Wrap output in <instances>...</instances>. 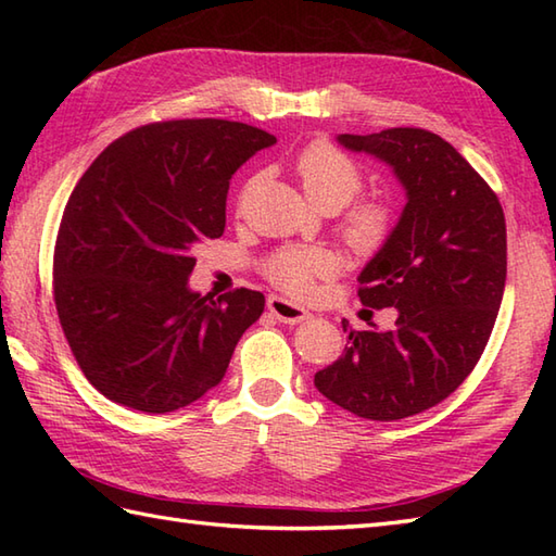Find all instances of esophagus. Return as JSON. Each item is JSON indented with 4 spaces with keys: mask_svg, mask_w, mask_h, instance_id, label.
Returning <instances> with one entry per match:
<instances>
[{
    "mask_svg": "<svg viewBox=\"0 0 556 556\" xmlns=\"http://www.w3.org/2000/svg\"><path fill=\"white\" fill-rule=\"evenodd\" d=\"M267 311L277 317L279 323H287V325H299L305 323L311 317V313L301 308V305L291 303L281 296H269L267 299Z\"/></svg>",
    "mask_w": 556,
    "mask_h": 556,
    "instance_id": "obj_1",
    "label": "esophagus"
}]
</instances>
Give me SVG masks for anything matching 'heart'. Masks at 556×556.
I'll list each match as a JSON object with an SVG mask.
<instances>
[{
	"mask_svg": "<svg viewBox=\"0 0 556 556\" xmlns=\"http://www.w3.org/2000/svg\"><path fill=\"white\" fill-rule=\"evenodd\" d=\"M293 172L299 176L303 193L323 210L349 205L365 186L363 169L329 140H313L305 146L293 157ZM392 231L394 215L380 200H363L341 219V239L349 251L363 257L380 253ZM334 269V255L313 245H285L269 253L263 263L267 281L291 296H308L315 289V281L329 277Z\"/></svg>",
	"mask_w": 556,
	"mask_h": 556,
	"instance_id": "heart-1",
	"label": "heart"
}]
</instances>
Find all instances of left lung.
Wrapping results in <instances>:
<instances>
[{"instance_id":"left-lung-1","label":"left lung","mask_w":556,"mask_h":556,"mask_svg":"<svg viewBox=\"0 0 556 556\" xmlns=\"http://www.w3.org/2000/svg\"><path fill=\"white\" fill-rule=\"evenodd\" d=\"M339 143L392 164L406 188L404 215L358 277L361 303L399 317L387 332L351 329L344 356L315 372V387L358 418L401 420L456 392L488 346L506 281L504 210L425 128L341 134Z\"/></svg>"}]
</instances>
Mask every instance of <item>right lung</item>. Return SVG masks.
Segmentation results:
<instances>
[{"label":"right lung","mask_w":556,"mask_h":556,"mask_svg":"<svg viewBox=\"0 0 556 556\" xmlns=\"http://www.w3.org/2000/svg\"><path fill=\"white\" fill-rule=\"evenodd\" d=\"M275 143L241 122H152L80 176L59 224L52 289L68 349L102 396L169 413L222 382L265 296H200L188 277L198 245L224 233L231 174Z\"/></svg>","instance_id":"1"}]
</instances>
